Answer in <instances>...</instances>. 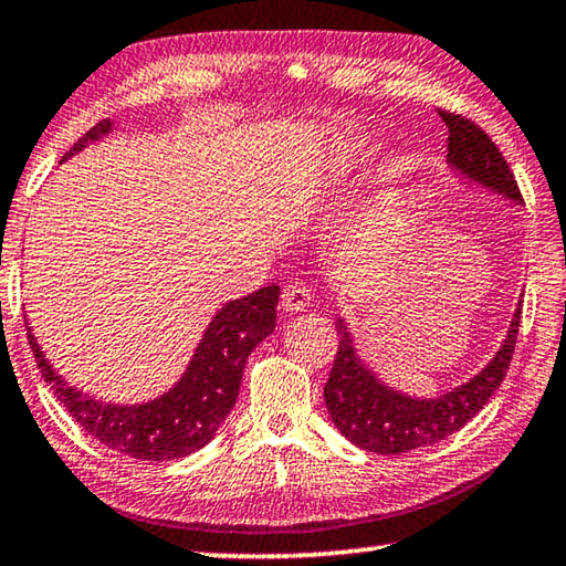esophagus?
<instances>
[{"label": "esophagus", "mask_w": 566, "mask_h": 566, "mask_svg": "<svg viewBox=\"0 0 566 566\" xmlns=\"http://www.w3.org/2000/svg\"><path fill=\"white\" fill-rule=\"evenodd\" d=\"M281 301H283V308H285V311H291V313L303 311L305 305H311V301H313L308 283L291 281V283L283 289V298H281Z\"/></svg>", "instance_id": "obj_1"}]
</instances>
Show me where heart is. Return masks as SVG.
Here are the masks:
<instances>
[{
    "label": "heart",
    "instance_id": "obj_1",
    "mask_svg": "<svg viewBox=\"0 0 566 566\" xmlns=\"http://www.w3.org/2000/svg\"><path fill=\"white\" fill-rule=\"evenodd\" d=\"M363 161H365V144L360 138H345V142L335 146L328 154V158H325L318 184L321 186L338 184L345 176H350Z\"/></svg>",
    "mask_w": 566,
    "mask_h": 566
}]
</instances>
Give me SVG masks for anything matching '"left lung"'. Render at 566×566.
I'll list each match as a JSON object with an SVG mask.
<instances>
[{"label":"left lung","instance_id":"left-lung-1","mask_svg":"<svg viewBox=\"0 0 566 566\" xmlns=\"http://www.w3.org/2000/svg\"><path fill=\"white\" fill-rule=\"evenodd\" d=\"M438 114L448 126V161L474 181L494 188L512 201H522L520 186L497 144L462 114L448 112V108H440ZM520 321L522 308L514 313L507 340L502 343L488 368L474 375L468 385H460L458 390L438 400H415L385 388L355 355L350 333L343 321H335L340 343L323 392L335 428L353 444L378 454L420 450L450 438L462 430L500 388L512 363L514 345H517Z\"/></svg>","mask_w":566,"mask_h":566}]
</instances>
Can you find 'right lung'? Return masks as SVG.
Masks as SVG:
<instances>
[{
  "label": "right lung",
  "mask_w": 566,
  "mask_h": 566,
  "mask_svg": "<svg viewBox=\"0 0 566 566\" xmlns=\"http://www.w3.org/2000/svg\"><path fill=\"white\" fill-rule=\"evenodd\" d=\"M108 128H112L108 118L88 128L64 158L82 151L86 142H94ZM277 295H281L277 285H265L245 298L223 305L208 325L191 365L176 388L168 390L164 398L132 408L98 402L78 392L62 380V375L54 373L32 333H29V345L42 378L52 385L56 398L92 438L134 460H178L211 442L226 415L233 410L248 355L275 328Z\"/></svg>",
  "instance_id": "1"
}]
</instances>
